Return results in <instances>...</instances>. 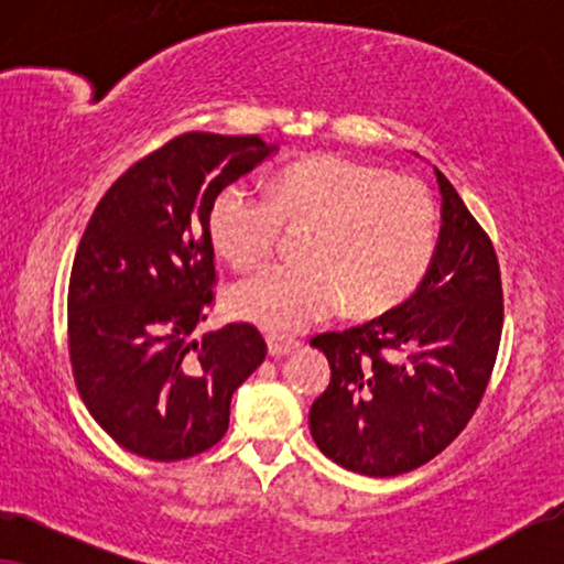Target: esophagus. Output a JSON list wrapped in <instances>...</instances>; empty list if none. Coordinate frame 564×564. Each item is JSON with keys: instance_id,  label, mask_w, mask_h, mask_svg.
<instances>
[{"instance_id": "1", "label": "esophagus", "mask_w": 564, "mask_h": 564, "mask_svg": "<svg viewBox=\"0 0 564 564\" xmlns=\"http://www.w3.org/2000/svg\"><path fill=\"white\" fill-rule=\"evenodd\" d=\"M267 346H269V354H272V357H284V354L295 351L300 344L295 341V338H284V336H267Z\"/></svg>"}]
</instances>
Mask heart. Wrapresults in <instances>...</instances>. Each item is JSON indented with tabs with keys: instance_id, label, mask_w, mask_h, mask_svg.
Returning <instances> with one entry per match:
<instances>
[{
	"instance_id": "heart-1",
	"label": "heart",
	"mask_w": 564,
	"mask_h": 564,
	"mask_svg": "<svg viewBox=\"0 0 564 564\" xmlns=\"http://www.w3.org/2000/svg\"><path fill=\"white\" fill-rule=\"evenodd\" d=\"M282 223L311 226L307 261L274 264L228 295L236 318L295 334L336 313H384L426 276L438 243L436 205L419 180L338 153H315L276 176L272 195L228 184L207 213L213 246L234 267L272 257Z\"/></svg>"
}]
</instances>
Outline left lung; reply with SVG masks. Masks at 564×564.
<instances>
[{
  "instance_id": "8db88e82",
  "label": "left lung",
  "mask_w": 564,
  "mask_h": 564,
  "mask_svg": "<svg viewBox=\"0 0 564 564\" xmlns=\"http://www.w3.org/2000/svg\"><path fill=\"white\" fill-rule=\"evenodd\" d=\"M434 261L415 292L365 326L315 336L330 382L311 408L318 449L351 473L395 477L426 465L467 426L503 330L498 257L449 180Z\"/></svg>"
}]
</instances>
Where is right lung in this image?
Returning a JSON list of instances; mask_svg holds the SVG:
<instances>
[{"label": "right lung", "mask_w": 564, "mask_h": 564, "mask_svg": "<svg viewBox=\"0 0 564 564\" xmlns=\"http://www.w3.org/2000/svg\"><path fill=\"white\" fill-rule=\"evenodd\" d=\"M274 151L259 135H176L91 213L68 282V354L91 419L138 457L218 444L236 388L267 357L249 323L192 330L213 305V199Z\"/></svg>", "instance_id": "obj_1"}]
</instances>
